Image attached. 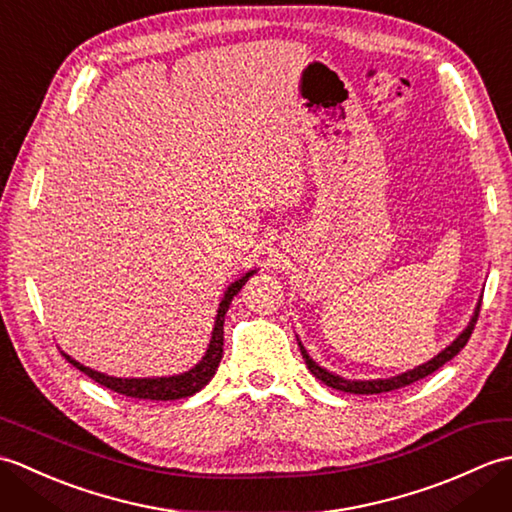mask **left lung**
Segmentation results:
<instances>
[{"instance_id": "8db88e82", "label": "left lung", "mask_w": 512, "mask_h": 512, "mask_svg": "<svg viewBox=\"0 0 512 512\" xmlns=\"http://www.w3.org/2000/svg\"><path fill=\"white\" fill-rule=\"evenodd\" d=\"M480 306H482V299H480V303H477V306H475V312H473V317H471L469 325H466V328L458 334V339H455L451 345L444 347V350H442L438 356H433L431 361L422 363V365L413 367V369H407V372H402V374L389 376V378H372V380H352V378H343V376H339V374L330 372V369L321 367L319 363H314L306 347L301 345L299 336H297V341H299V350H301L303 361H306V365H308V369L312 372V376H317L323 385H328V387H332V389H339V391H347V394H385V391H394V389H400V387H407V385H411V383H416V380H420V378H424V376H429V374L436 372V369H440L444 363H449L451 358H453L455 354H458V352L462 350V347L466 345V341L471 339V332H473V328H475L477 317H480Z\"/></svg>"}]
</instances>
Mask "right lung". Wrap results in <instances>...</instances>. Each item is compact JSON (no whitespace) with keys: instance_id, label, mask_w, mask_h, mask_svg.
<instances>
[{"instance_id":"add662e5","label":"right lung","mask_w":512,"mask_h":512,"mask_svg":"<svg viewBox=\"0 0 512 512\" xmlns=\"http://www.w3.org/2000/svg\"><path fill=\"white\" fill-rule=\"evenodd\" d=\"M257 270H248L244 277H239L233 281L231 286L226 288L224 297L220 301V308H217V317L215 325L211 332V341L206 352L202 356V361L198 365H193L189 372L184 374H173V376H160V378H116V376H107L96 372L92 367H85L79 361H74L72 356L61 352L65 356V361L72 363L76 369H81L85 376H90L96 383L116 391V394H123L129 398H138V400H180V398H189L193 394H198L202 387L209 385V380L215 376L217 365L222 361V352H224V317L226 310L231 306L233 297L237 295L242 286L248 281V277H253Z\"/></svg>"}]
</instances>
